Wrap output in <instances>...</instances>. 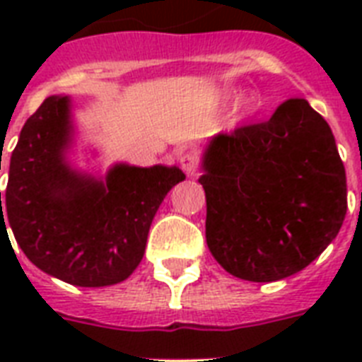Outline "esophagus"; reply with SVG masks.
<instances>
[{
  "mask_svg": "<svg viewBox=\"0 0 362 362\" xmlns=\"http://www.w3.org/2000/svg\"><path fill=\"white\" fill-rule=\"evenodd\" d=\"M178 163H180V167L184 169L186 175H193L195 169H197V158H195L192 152L180 153V156H178Z\"/></svg>",
  "mask_w": 362,
  "mask_h": 362,
  "instance_id": "34e87169",
  "label": "esophagus"
}]
</instances>
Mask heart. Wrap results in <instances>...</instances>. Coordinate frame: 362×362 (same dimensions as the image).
Instances as JSON below:
<instances>
[{
    "label": "heart",
    "instance_id": "b5f03b06",
    "mask_svg": "<svg viewBox=\"0 0 362 362\" xmlns=\"http://www.w3.org/2000/svg\"><path fill=\"white\" fill-rule=\"evenodd\" d=\"M229 95V92H226L221 98H227ZM257 109V98L253 95V93H246V95H242L240 99H238L237 103V116L238 118H246V116H250L253 112V110Z\"/></svg>",
    "mask_w": 362,
    "mask_h": 362
}]
</instances>
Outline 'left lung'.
<instances>
[{"label": "left lung", "instance_id": "8db88e82", "mask_svg": "<svg viewBox=\"0 0 362 362\" xmlns=\"http://www.w3.org/2000/svg\"><path fill=\"white\" fill-rule=\"evenodd\" d=\"M201 167L206 244L240 280L297 274L342 227L346 169L331 127L306 99H287L270 120L212 136Z\"/></svg>", "mask_w": 362, "mask_h": 362}]
</instances>
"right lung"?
I'll list each match as a JSON object with an SVG mask.
<instances>
[{
    "label": "right lung",
    "mask_w": 362,
    "mask_h": 362,
    "mask_svg": "<svg viewBox=\"0 0 362 362\" xmlns=\"http://www.w3.org/2000/svg\"><path fill=\"white\" fill-rule=\"evenodd\" d=\"M73 133L67 95H50L28 118L8 161L5 206L0 192V233L8 223L25 257L58 280L115 286L139 267L159 204L186 175L116 163L95 178L67 161Z\"/></svg>",
    "instance_id": "add662e5"
}]
</instances>
